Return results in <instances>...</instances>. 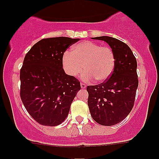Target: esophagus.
Here are the masks:
<instances>
[{"mask_svg":"<svg viewBox=\"0 0 159 159\" xmlns=\"http://www.w3.org/2000/svg\"><path fill=\"white\" fill-rule=\"evenodd\" d=\"M86 87H87V85H86L84 83H81V89H84V88H86Z\"/></svg>","mask_w":159,"mask_h":159,"instance_id":"1","label":"esophagus"}]
</instances>
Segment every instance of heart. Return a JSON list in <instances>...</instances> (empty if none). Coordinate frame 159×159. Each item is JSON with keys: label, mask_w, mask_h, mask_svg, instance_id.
Here are the masks:
<instances>
[{"label": "heart", "mask_w": 159, "mask_h": 159, "mask_svg": "<svg viewBox=\"0 0 159 159\" xmlns=\"http://www.w3.org/2000/svg\"><path fill=\"white\" fill-rule=\"evenodd\" d=\"M116 56L109 46H102L91 41H84L72 47L63 57V66L66 73L76 77L83 70L81 78L84 81L101 83L110 78L114 71Z\"/></svg>", "instance_id": "1"}]
</instances>
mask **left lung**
Instances as JSON below:
<instances>
[{"instance_id":"1","label":"left lung","mask_w":159,"mask_h":159,"mask_svg":"<svg viewBox=\"0 0 159 159\" xmlns=\"http://www.w3.org/2000/svg\"><path fill=\"white\" fill-rule=\"evenodd\" d=\"M114 50L116 63L108 79L97 85L87 87L91 116L102 125H116L123 120L133 108L138 86L137 61L128 45L110 36H98Z\"/></svg>"}]
</instances>
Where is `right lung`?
<instances>
[{
  "label": "right lung",
  "instance_id": "add662e5",
  "mask_svg": "<svg viewBox=\"0 0 159 159\" xmlns=\"http://www.w3.org/2000/svg\"><path fill=\"white\" fill-rule=\"evenodd\" d=\"M79 39L52 37L41 39L25 57L20 70V97L29 114L43 125L63 123L80 81L65 73L63 57Z\"/></svg>",
  "mask_w": 159,
  "mask_h": 159
}]
</instances>
